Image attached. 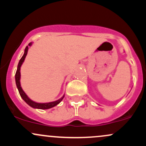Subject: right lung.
<instances>
[{
	"mask_svg": "<svg viewBox=\"0 0 146 146\" xmlns=\"http://www.w3.org/2000/svg\"><path fill=\"white\" fill-rule=\"evenodd\" d=\"M31 44H32V42H30L29 44V46H31ZM28 49H29V46H27L26 48L25 49V53L23 54V57L21 58V59L20 60L19 62H18L17 70H16V75H15V80H16V86H17L18 91H19L20 95H21V97L23 98V100L28 105L30 106L31 107H32L33 108H38V109H49V108H53V107L56 106V105H58V104L60 103V102L63 100V98H64V95L61 98L59 99V100H56L55 102H48V103H38V102H33V100H31L27 95H26V93H25L24 90H23L22 87L21 86V67L23 64V63L24 62L25 58H26L27 54Z\"/></svg>",
	"mask_w": 146,
	"mask_h": 146,
	"instance_id": "add662e5",
	"label": "right lung"
}]
</instances>
